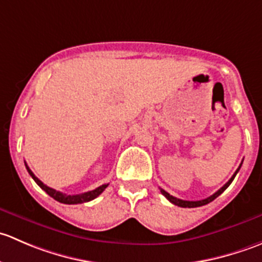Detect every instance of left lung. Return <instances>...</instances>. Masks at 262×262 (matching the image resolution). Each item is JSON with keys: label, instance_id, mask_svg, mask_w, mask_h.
<instances>
[{"label": "left lung", "instance_id": "1", "mask_svg": "<svg viewBox=\"0 0 262 262\" xmlns=\"http://www.w3.org/2000/svg\"><path fill=\"white\" fill-rule=\"evenodd\" d=\"M241 166H242V163H241V165H239V167L237 168V171H236V172L233 173V176H232V178L229 179V181L227 182L226 185H223V186H222L221 189L218 190V191H216V192H214V194L212 195V196L207 198V199L198 200V202H189V200H181V199H178V198H175V196H172V195H170V194H168L167 191H165V190H163V189H161V192H162V194L165 195L166 198H167V200H170V202L172 203V204L178 205V207H181V208H196V207H202V205L209 204L210 202H213V200L215 199V198H218L219 195H221L222 192H223L224 190H226L227 187H228L229 185H231V182L233 181V179H234V178H236L237 172H238V171H239V168H241Z\"/></svg>", "mask_w": 262, "mask_h": 262}]
</instances>
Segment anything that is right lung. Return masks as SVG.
<instances>
[{
	"instance_id": "add662e5",
	"label": "right lung",
	"mask_w": 262,
	"mask_h": 262,
	"mask_svg": "<svg viewBox=\"0 0 262 262\" xmlns=\"http://www.w3.org/2000/svg\"><path fill=\"white\" fill-rule=\"evenodd\" d=\"M26 170H28V172L30 173L31 178L34 179V181L36 182V184L39 185V186L41 187V189L44 190V191L47 192V194L49 195V196H52L53 199H55L57 202L59 203H63V204H81V203H87V202H91V200H94L95 198L99 196L100 194H101L102 191H104L105 189L107 187V185L109 184H104L101 185V186L96 187L95 190H91V191H87V192H83V194H77V195H67V194H63V192L60 191H57V190L52 189V187L47 186L46 184H43L40 180H39L38 178H36L35 175L33 173V171L29 168V166L26 165Z\"/></svg>"
}]
</instances>
